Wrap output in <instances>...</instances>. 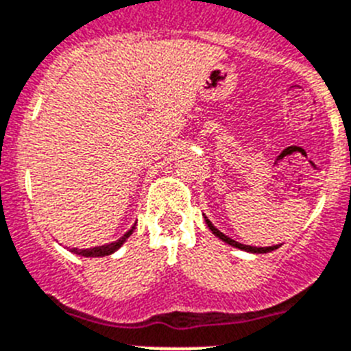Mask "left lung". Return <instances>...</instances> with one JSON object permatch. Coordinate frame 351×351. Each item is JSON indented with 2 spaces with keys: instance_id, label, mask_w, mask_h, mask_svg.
Wrapping results in <instances>:
<instances>
[{
  "instance_id": "obj_1",
  "label": "left lung",
  "mask_w": 351,
  "mask_h": 351,
  "mask_svg": "<svg viewBox=\"0 0 351 351\" xmlns=\"http://www.w3.org/2000/svg\"><path fill=\"white\" fill-rule=\"evenodd\" d=\"M206 223H208V227L209 229L213 230V234H217L218 238L220 239H223V241H226V243H229V245H232V247H236V248H241V250H247V252H256V254H266V252H271V250H275V248H277V245H275V247H248V245H243V243H238V241H234V239H230V238H227L226 234H223V232H220V230L217 229V227L213 226L211 221L208 220V218H206Z\"/></svg>"
}]
</instances>
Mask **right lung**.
<instances>
[{
	"label": "right lung",
	"instance_id": "1",
	"mask_svg": "<svg viewBox=\"0 0 351 351\" xmlns=\"http://www.w3.org/2000/svg\"><path fill=\"white\" fill-rule=\"evenodd\" d=\"M133 229L134 227H131L128 232H125L122 238H119L117 241H113V243H108V245H103V247H94V248H85V250H77V248H73L71 252L77 254V256H83V257H103V256H110V254H113L115 250H119V248L122 247V243H124L125 239L130 238L131 234H133Z\"/></svg>",
	"mask_w": 351,
	"mask_h": 351
}]
</instances>
